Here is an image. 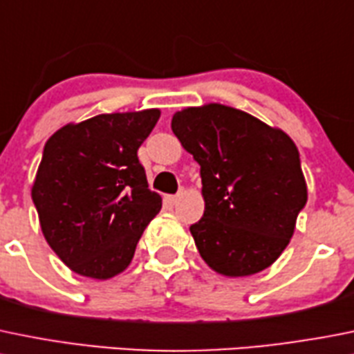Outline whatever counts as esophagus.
Segmentation results:
<instances>
[{
  "label": "esophagus",
  "mask_w": 354,
  "mask_h": 354,
  "mask_svg": "<svg viewBox=\"0 0 354 354\" xmlns=\"http://www.w3.org/2000/svg\"><path fill=\"white\" fill-rule=\"evenodd\" d=\"M181 197H183V192H178L176 195H169V197H167V201H169L171 204H176Z\"/></svg>",
  "instance_id": "34e87169"
}]
</instances>
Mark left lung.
Returning a JSON list of instances; mask_svg holds the SVG:
<instances>
[{
  "instance_id": "left-lung-1",
  "label": "left lung",
  "mask_w": 354,
  "mask_h": 354,
  "mask_svg": "<svg viewBox=\"0 0 354 354\" xmlns=\"http://www.w3.org/2000/svg\"><path fill=\"white\" fill-rule=\"evenodd\" d=\"M171 129L201 166L205 209L190 232L202 259L226 277L268 268L308 201L292 140L219 104L176 112Z\"/></svg>"
}]
</instances>
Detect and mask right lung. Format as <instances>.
Listing matches in <instances>:
<instances>
[{
    "mask_svg": "<svg viewBox=\"0 0 354 354\" xmlns=\"http://www.w3.org/2000/svg\"><path fill=\"white\" fill-rule=\"evenodd\" d=\"M157 109L67 124L46 142L32 202L53 252L72 272L107 280L128 268L143 230L162 207L138 149Z\"/></svg>",
    "mask_w": 354,
    "mask_h": 354,
    "instance_id": "add662e5",
    "label": "right lung"
}]
</instances>
